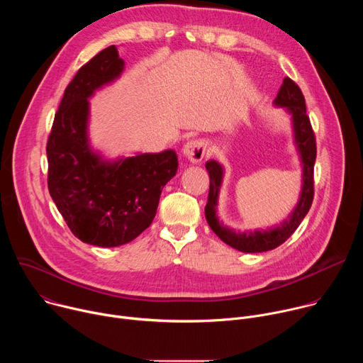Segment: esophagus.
<instances>
[{
  "label": "esophagus",
  "mask_w": 363,
  "mask_h": 363,
  "mask_svg": "<svg viewBox=\"0 0 363 363\" xmlns=\"http://www.w3.org/2000/svg\"><path fill=\"white\" fill-rule=\"evenodd\" d=\"M182 153H184V157L188 161H191L192 164H199L206 153V143L201 139L189 140L185 143Z\"/></svg>",
  "instance_id": "34e87169"
}]
</instances>
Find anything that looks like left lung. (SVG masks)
I'll use <instances>...</instances> for the list:
<instances>
[{
	"label": "left lung",
	"instance_id": "1",
	"mask_svg": "<svg viewBox=\"0 0 363 363\" xmlns=\"http://www.w3.org/2000/svg\"><path fill=\"white\" fill-rule=\"evenodd\" d=\"M273 105L284 109L291 121L293 142L298 153L301 167V188L297 203L291 213L280 224L266 230H244L235 231L230 228L218 218V198L224 179V167L211 160L205 164L210 174V194L208 202L205 205V218L210 228L230 247L241 252H263L277 248L283 244L300 225L303 218L310 210L313 201V168L316 161V140L315 133L306 115V101L298 86L289 77L283 80V84L274 99Z\"/></svg>",
	"mask_w": 363,
	"mask_h": 363
}]
</instances>
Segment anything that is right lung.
I'll return each instance as SVG.
<instances>
[{"label": "right lung", "instance_id": "right-lung-1", "mask_svg": "<svg viewBox=\"0 0 363 363\" xmlns=\"http://www.w3.org/2000/svg\"><path fill=\"white\" fill-rule=\"evenodd\" d=\"M123 70L116 45L86 63L65 91L47 142L50 195L72 233L97 247H119L143 233L178 171L174 149L111 160L91 146L89 100Z\"/></svg>", "mask_w": 363, "mask_h": 363}]
</instances>
